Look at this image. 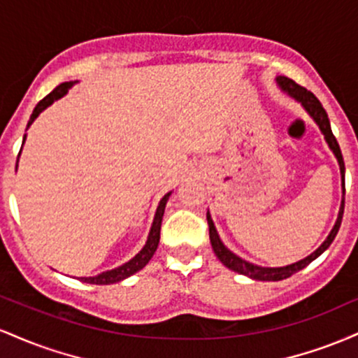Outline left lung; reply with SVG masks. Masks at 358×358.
<instances>
[{
    "label": "left lung",
    "instance_id": "left-lung-1",
    "mask_svg": "<svg viewBox=\"0 0 358 358\" xmlns=\"http://www.w3.org/2000/svg\"><path fill=\"white\" fill-rule=\"evenodd\" d=\"M276 80H278V84L281 85V87L285 89L287 94H289V96H293L294 99L301 102L303 108L308 110V114H310V116L316 121V124L320 126V129H322V133L324 134V139H327L328 146L331 148V151H334L335 156H336V159H338V163H340V171H342V176H343V190H345V163H343V156H342V151H340L338 143H336V138L334 136V133H331L330 121H328L327 110L323 109L322 102L316 99L313 92H310V90H308V89L301 87V85H298L293 79H287V77H278ZM343 207H345V200L342 202V208H340L338 219H336L335 227L331 229L330 236L327 237V241H324L323 244L320 245V248L316 249L313 254H310V256L303 259V261H298V262H294V264L285 266V268H261V266H254V264H250V262H248V261H242L241 257H237L236 254H232L231 250H229L220 242L219 234H217L215 227H213V222H212L210 215H208V212H207L208 237H210V244H212L213 252H215V256L219 257L222 264L227 266L229 269L236 271V273L244 274V276L257 279V281H281V279L289 278L291 274L298 273V271H301L303 268H306V266L310 264L311 261H315V259L318 257L320 254H323L324 250L328 249V245H330L331 242H334L336 232H338L340 224H342Z\"/></svg>",
    "mask_w": 358,
    "mask_h": 358
}]
</instances>
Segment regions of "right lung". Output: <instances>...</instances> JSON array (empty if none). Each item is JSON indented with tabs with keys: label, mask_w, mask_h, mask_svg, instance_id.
I'll return each instance as SVG.
<instances>
[{
	"label": "right lung",
	"mask_w": 358,
	"mask_h": 358,
	"mask_svg": "<svg viewBox=\"0 0 358 358\" xmlns=\"http://www.w3.org/2000/svg\"><path fill=\"white\" fill-rule=\"evenodd\" d=\"M71 85H72V82H64V84L57 85V87L53 89L52 92L48 94V96H45L43 99L35 106L34 113H31V116H30V121H28V126H30L31 122H34L35 119H36V116H38V114L42 113L43 109H47L53 101L60 99V97L64 96V94H67V90L71 89ZM24 138H27V136H24ZM24 138H23V141H24ZM168 196H170V193H166V195L162 199V202H159L158 210H156V215H155V220H153V225H151L150 236H148V241H146L145 248L139 250V254H136V256L131 259L129 262H126V264L119 266V268H116V269L106 271V273L97 274V276H94V278H79L80 281L90 282V285H113V282L122 281V279L129 278L131 274L138 273L139 269L145 268L148 262H150V259L153 257L156 248H158L159 231H162V220H163V213H165Z\"/></svg>",
	"instance_id": "right-lung-1"
}]
</instances>
